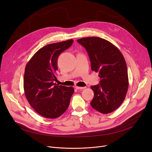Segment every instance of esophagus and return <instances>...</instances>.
<instances>
[{"instance_id": "1", "label": "esophagus", "mask_w": 152, "mask_h": 152, "mask_svg": "<svg viewBox=\"0 0 152 152\" xmlns=\"http://www.w3.org/2000/svg\"><path fill=\"white\" fill-rule=\"evenodd\" d=\"M86 88V87H79V86H76V89H79V90H83Z\"/></svg>"}]
</instances>
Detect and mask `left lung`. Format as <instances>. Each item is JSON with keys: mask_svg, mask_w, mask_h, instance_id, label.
Returning a JSON list of instances; mask_svg holds the SVG:
<instances>
[{"mask_svg": "<svg viewBox=\"0 0 152 152\" xmlns=\"http://www.w3.org/2000/svg\"><path fill=\"white\" fill-rule=\"evenodd\" d=\"M89 56L91 69L100 78V84L91 86L94 97L93 108L103 114L113 112L120 106L128 90L129 79L123 54L112 43L98 37L77 40Z\"/></svg>", "mask_w": 152, "mask_h": 152, "instance_id": "1", "label": "left lung"}]
</instances>
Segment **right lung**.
Instances as JSON below:
<instances>
[{
	"mask_svg": "<svg viewBox=\"0 0 152 152\" xmlns=\"http://www.w3.org/2000/svg\"><path fill=\"white\" fill-rule=\"evenodd\" d=\"M73 39L47 45L40 49L27 63L24 75L25 95L30 105L42 116L54 119L67 110L73 87L54 83L59 55L69 48Z\"/></svg>",
	"mask_w": 152,
	"mask_h": 152,
	"instance_id": "obj_1",
	"label": "right lung"
}]
</instances>
